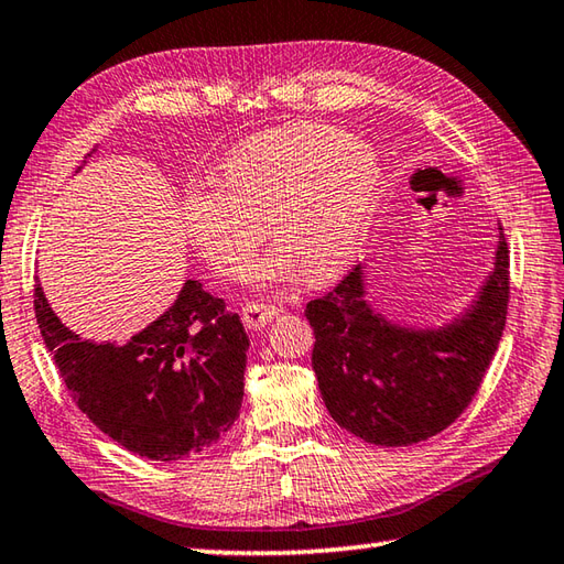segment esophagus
Masks as SVG:
<instances>
[{"mask_svg": "<svg viewBox=\"0 0 564 564\" xmlns=\"http://www.w3.org/2000/svg\"><path fill=\"white\" fill-rule=\"evenodd\" d=\"M281 311L275 305H263V303H247L245 311H241V319L249 329H261L267 327L271 319Z\"/></svg>", "mask_w": 564, "mask_h": 564, "instance_id": "1", "label": "esophagus"}]
</instances>
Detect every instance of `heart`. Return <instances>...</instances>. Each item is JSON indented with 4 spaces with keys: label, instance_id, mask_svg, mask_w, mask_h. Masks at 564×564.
<instances>
[{
    "label": "heart",
    "instance_id": "1",
    "mask_svg": "<svg viewBox=\"0 0 564 564\" xmlns=\"http://www.w3.org/2000/svg\"><path fill=\"white\" fill-rule=\"evenodd\" d=\"M381 163L367 143L329 124H289L237 143L223 161V183L183 191L187 239L223 275H235L267 239L279 247L251 263L245 281L275 285L303 275L333 279L367 237L381 195Z\"/></svg>",
    "mask_w": 564,
    "mask_h": 564
}]
</instances>
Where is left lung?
<instances>
[{
    "label": "left lung",
    "mask_w": 564,
    "mask_h": 564,
    "mask_svg": "<svg viewBox=\"0 0 564 564\" xmlns=\"http://www.w3.org/2000/svg\"><path fill=\"white\" fill-rule=\"evenodd\" d=\"M509 311V245L499 225L494 269L474 301L440 327L393 323L367 301L364 267L311 301L313 369L337 425L364 443L405 447L443 433L471 403Z\"/></svg>",
    "instance_id": "8db88e82"
}]
</instances>
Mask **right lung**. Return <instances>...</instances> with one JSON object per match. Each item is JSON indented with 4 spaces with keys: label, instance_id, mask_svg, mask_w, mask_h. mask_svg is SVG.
I'll list each match as a JSON object with an SVG mask.
<instances>
[{
    "label": "right lung",
    "instance_id": "obj_1",
    "mask_svg": "<svg viewBox=\"0 0 564 564\" xmlns=\"http://www.w3.org/2000/svg\"><path fill=\"white\" fill-rule=\"evenodd\" d=\"M33 311L77 408L134 455L159 462L197 455L239 417L249 337L239 315L200 281L187 279L169 311L124 341L73 333L41 283Z\"/></svg>",
    "mask_w": 564,
    "mask_h": 564
}]
</instances>
